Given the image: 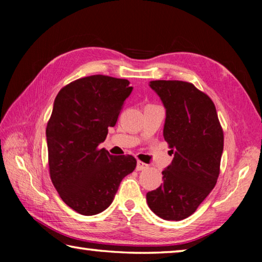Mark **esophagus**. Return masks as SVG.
Masks as SVG:
<instances>
[{
	"label": "esophagus",
	"mask_w": 262,
	"mask_h": 262,
	"mask_svg": "<svg viewBox=\"0 0 262 262\" xmlns=\"http://www.w3.org/2000/svg\"><path fill=\"white\" fill-rule=\"evenodd\" d=\"M147 168H148L147 164L143 163V162H141V161L137 162V164H136V170L137 171H143V170H147Z\"/></svg>",
	"instance_id": "obj_1"
}]
</instances>
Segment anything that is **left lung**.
I'll return each mask as SVG.
<instances>
[{"instance_id":"left-lung-1","label":"left lung","mask_w":262,"mask_h":262,"mask_svg":"<svg viewBox=\"0 0 262 262\" xmlns=\"http://www.w3.org/2000/svg\"><path fill=\"white\" fill-rule=\"evenodd\" d=\"M166 110L164 139L173 154L163 184L147 193L155 214L166 221L187 219L215 187L224 137L212 100L193 84L151 81Z\"/></svg>"}]
</instances>
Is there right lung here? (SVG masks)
I'll return each instance as SVG.
<instances>
[{
	"mask_svg": "<svg viewBox=\"0 0 262 262\" xmlns=\"http://www.w3.org/2000/svg\"><path fill=\"white\" fill-rule=\"evenodd\" d=\"M133 86L104 75L76 79L62 88L46 128L52 183L78 214H99L112 203L119 185L136 167L130 155L100 149Z\"/></svg>",
	"mask_w": 262,
	"mask_h": 262,
	"instance_id": "right-lung-1",
	"label": "right lung"
}]
</instances>
